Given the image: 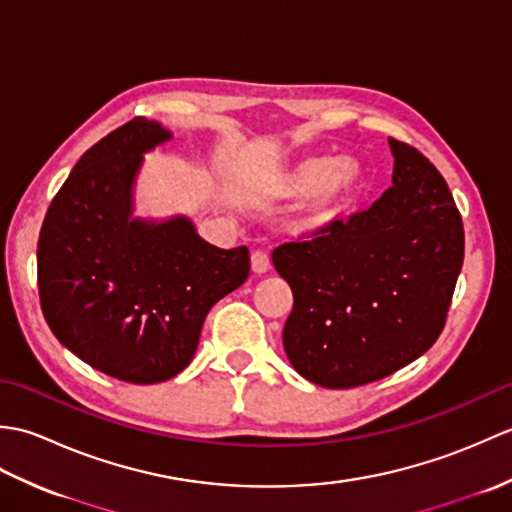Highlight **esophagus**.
I'll use <instances>...</instances> for the list:
<instances>
[{"label":"esophagus","mask_w":512,"mask_h":512,"mask_svg":"<svg viewBox=\"0 0 512 512\" xmlns=\"http://www.w3.org/2000/svg\"><path fill=\"white\" fill-rule=\"evenodd\" d=\"M250 268H253L255 275H264L270 270V257L262 250H255L253 255H250Z\"/></svg>","instance_id":"obj_1"}]
</instances>
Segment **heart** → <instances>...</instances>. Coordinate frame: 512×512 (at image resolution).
I'll return each instance as SVG.
<instances>
[{
  "mask_svg": "<svg viewBox=\"0 0 512 512\" xmlns=\"http://www.w3.org/2000/svg\"><path fill=\"white\" fill-rule=\"evenodd\" d=\"M365 189L367 169L363 162L354 156L336 158L332 154H314L292 162L268 184L275 198L308 195L303 204V226L310 231L330 226L363 198Z\"/></svg>",
  "mask_w": 512,
  "mask_h": 512,
  "instance_id": "1",
  "label": "heart"
}]
</instances>
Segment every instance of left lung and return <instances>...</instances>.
<instances>
[{"instance_id": "8db88e82", "label": "left lung", "mask_w": 512, "mask_h": 512, "mask_svg": "<svg viewBox=\"0 0 512 512\" xmlns=\"http://www.w3.org/2000/svg\"><path fill=\"white\" fill-rule=\"evenodd\" d=\"M389 149L394 176L383 198L273 253L295 297L284 350L314 385L347 389L394 374L447 321L464 262L460 211L418 149L394 138Z\"/></svg>"}]
</instances>
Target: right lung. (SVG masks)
<instances>
[{
  "label": "right lung",
  "mask_w": 512,
  "mask_h": 512,
  "mask_svg": "<svg viewBox=\"0 0 512 512\" xmlns=\"http://www.w3.org/2000/svg\"><path fill=\"white\" fill-rule=\"evenodd\" d=\"M173 134L138 116L76 162L54 195L37 244L39 299L52 334L125 383L180 374L206 314L246 281V246L217 248L184 215H134L145 154Z\"/></svg>",
  "instance_id": "add662e5"
}]
</instances>
